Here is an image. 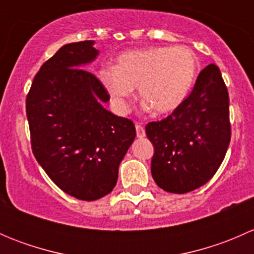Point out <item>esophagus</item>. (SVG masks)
<instances>
[{"mask_svg": "<svg viewBox=\"0 0 254 254\" xmlns=\"http://www.w3.org/2000/svg\"><path fill=\"white\" fill-rule=\"evenodd\" d=\"M135 127H136V136L139 137V139H142V137L146 136L145 129H143V127H141L140 124H136V125H135Z\"/></svg>", "mask_w": 254, "mask_h": 254, "instance_id": "esophagus-1", "label": "esophagus"}]
</instances>
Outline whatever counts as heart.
<instances>
[{
  "mask_svg": "<svg viewBox=\"0 0 254 254\" xmlns=\"http://www.w3.org/2000/svg\"><path fill=\"white\" fill-rule=\"evenodd\" d=\"M198 73L195 53L179 45L125 51L117 58L115 67H102L98 77L119 113L127 111L137 87L145 111L168 114L186 102Z\"/></svg>",
  "mask_w": 254,
  "mask_h": 254,
  "instance_id": "b5f03b06",
  "label": "heart"
}]
</instances>
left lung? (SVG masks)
<instances>
[{"label":"left lung","instance_id":"1","mask_svg":"<svg viewBox=\"0 0 254 254\" xmlns=\"http://www.w3.org/2000/svg\"><path fill=\"white\" fill-rule=\"evenodd\" d=\"M155 153L151 173L160 188L184 194L204 186L224 161L231 139L229 93L216 65L199 73L183 104L146 125Z\"/></svg>","mask_w":254,"mask_h":254}]
</instances>
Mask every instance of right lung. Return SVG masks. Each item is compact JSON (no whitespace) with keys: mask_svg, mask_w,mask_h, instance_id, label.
Returning a JSON list of instances; mask_svg holds the SVG:
<instances>
[{"mask_svg":"<svg viewBox=\"0 0 254 254\" xmlns=\"http://www.w3.org/2000/svg\"><path fill=\"white\" fill-rule=\"evenodd\" d=\"M98 55L94 40L64 45L40 67L27 96L38 163L61 190L86 201L113 190L136 136L131 120L104 108L111 97L83 70Z\"/></svg>","mask_w":254,"mask_h":254,"instance_id":"1","label":"right lung"}]
</instances>
